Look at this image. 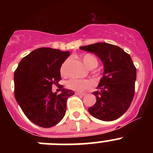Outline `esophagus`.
<instances>
[{
    "label": "esophagus",
    "instance_id": "obj_1",
    "mask_svg": "<svg viewBox=\"0 0 153 153\" xmlns=\"http://www.w3.org/2000/svg\"><path fill=\"white\" fill-rule=\"evenodd\" d=\"M76 94H77V95H80V96H84V95H86V93H84V92H76Z\"/></svg>",
    "mask_w": 153,
    "mask_h": 153
}]
</instances>
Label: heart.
<instances>
[{
  "mask_svg": "<svg viewBox=\"0 0 153 153\" xmlns=\"http://www.w3.org/2000/svg\"><path fill=\"white\" fill-rule=\"evenodd\" d=\"M81 60L84 63L87 68L93 69L97 67L98 65V60L95 56L90 53H85L81 56ZM69 60H66L62 63L60 69V72L61 76H67V67L68 65ZM96 76H97V73H95ZM93 83L89 79H71L67 82V87L70 90H75V91H83L84 90L90 89L92 86Z\"/></svg>",
  "mask_w": 153,
  "mask_h": 153,
  "instance_id": "1",
  "label": "heart"
}]
</instances>
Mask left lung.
Here are the masks:
<instances>
[{
	"mask_svg": "<svg viewBox=\"0 0 153 153\" xmlns=\"http://www.w3.org/2000/svg\"><path fill=\"white\" fill-rule=\"evenodd\" d=\"M79 49L93 53L104 65L99 90L93 93L97 102L89 108V112L102 121L120 118L130 106L135 93L136 68L130 55L122 48L106 43L83 46Z\"/></svg>",
	"mask_w": 153,
	"mask_h": 153,
	"instance_id": "obj_1",
	"label": "left lung"
}]
</instances>
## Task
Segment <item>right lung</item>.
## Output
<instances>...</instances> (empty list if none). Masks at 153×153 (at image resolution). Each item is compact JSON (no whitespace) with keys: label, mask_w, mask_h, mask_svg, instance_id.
Returning a JSON list of instances; mask_svg holds the SVG:
<instances>
[{"label":"right lung","mask_w":153,"mask_h":153,"mask_svg":"<svg viewBox=\"0 0 153 153\" xmlns=\"http://www.w3.org/2000/svg\"><path fill=\"white\" fill-rule=\"evenodd\" d=\"M69 51L41 47L24 56L14 72V96L22 111L31 122L49 128L61 121L67 100L74 94L60 85L61 93L52 92L61 79L60 69Z\"/></svg>","instance_id":"1"}]
</instances>
